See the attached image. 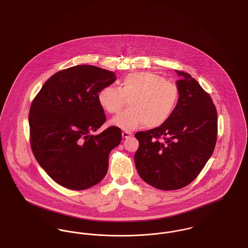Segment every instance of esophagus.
I'll return each instance as SVG.
<instances>
[{
	"label": "esophagus",
	"instance_id": "obj_1",
	"mask_svg": "<svg viewBox=\"0 0 248 248\" xmlns=\"http://www.w3.org/2000/svg\"><path fill=\"white\" fill-rule=\"evenodd\" d=\"M122 136H123V138L127 139V138H129L130 136H132V133H131V132H128V131H123V132H122Z\"/></svg>",
	"mask_w": 248,
	"mask_h": 248
}]
</instances>
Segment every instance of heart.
Wrapping results in <instances>:
<instances>
[{"mask_svg": "<svg viewBox=\"0 0 248 248\" xmlns=\"http://www.w3.org/2000/svg\"><path fill=\"white\" fill-rule=\"evenodd\" d=\"M180 98L179 87L154 73L130 74L121 82V88L104 87L98 93L100 105L109 113L117 114L129 100V108L115 117L112 124L134 130L144 124L155 128L166 123L177 107Z\"/></svg>", "mask_w": 248, "mask_h": 248, "instance_id": "obj_1", "label": "heart"}]
</instances>
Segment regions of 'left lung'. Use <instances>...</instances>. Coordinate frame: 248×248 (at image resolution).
Returning <instances> with one entry per match:
<instances>
[{
    "instance_id": "8db88e82",
    "label": "left lung",
    "mask_w": 248,
    "mask_h": 248,
    "mask_svg": "<svg viewBox=\"0 0 248 248\" xmlns=\"http://www.w3.org/2000/svg\"><path fill=\"white\" fill-rule=\"evenodd\" d=\"M180 98L162 125L135 134L134 155L140 176L163 191L181 189L205 167L217 140V110L210 94L188 74L175 71Z\"/></svg>"
}]
</instances>
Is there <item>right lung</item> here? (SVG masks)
Instances as JSON below:
<instances>
[{
    "label": "right lung",
    "instance_id": "1",
    "mask_svg": "<svg viewBox=\"0 0 248 248\" xmlns=\"http://www.w3.org/2000/svg\"><path fill=\"white\" fill-rule=\"evenodd\" d=\"M115 80L113 72L77 65L50 77L31 104L32 152L47 174L67 189H89L107 174L108 155L120 144L122 131L109 126L92 132L107 120L98 93Z\"/></svg>",
    "mask_w": 248,
    "mask_h": 248
}]
</instances>
